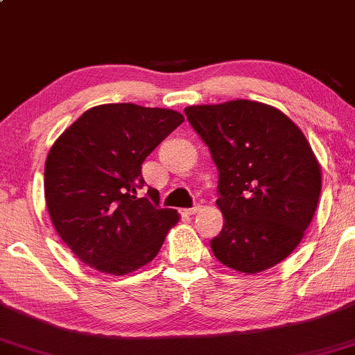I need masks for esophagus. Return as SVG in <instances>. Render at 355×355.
Returning <instances> with one entry per match:
<instances>
[{
    "mask_svg": "<svg viewBox=\"0 0 355 355\" xmlns=\"http://www.w3.org/2000/svg\"><path fill=\"white\" fill-rule=\"evenodd\" d=\"M198 210H200V205H195V207H191V209H183L182 214L183 215H195Z\"/></svg>",
    "mask_w": 355,
    "mask_h": 355,
    "instance_id": "esophagus-1",
    "label": "esophagus"
}]
</instances>
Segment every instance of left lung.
<instances>
[{
    "mask_svg": "<svg viewBox=\"0 0 355 355\" xmlns=\"http://www.w3.org/2000/svg\"><path fill=\"white\" fill-rule=\"evenodd\" d=\"M218 170L225 223L210 247L223 266L257 274L299 245L319 203L322 178L307 138L268 105L234 100L185 108Z\"/></svg>",
    "mask_w": 355,
    "mask_h": 355,
    "instance_id": "obj_1",
    "label": "left lung"
}]
</instances>
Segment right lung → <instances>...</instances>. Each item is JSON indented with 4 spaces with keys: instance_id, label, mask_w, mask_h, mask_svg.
<instances>
[{
    "instance_id": "obj_1",
    "label": "right lung",
    "mask_w": 355,
    "mask_h": 355,
    "mask_svg": "<svg viewBox=\"0 0 355 355\" xmlns=\"http://www.w3.org/2000/svg\"><path fill=\"white\" fill-rule=\"evenodd\" d=\"M183 123L173 110L133 103L89 108L64 130L44 165V198L56 232L83 263L112 275L146 266L177 223L141 164Z\"/></svg>"
}]
</instances>
